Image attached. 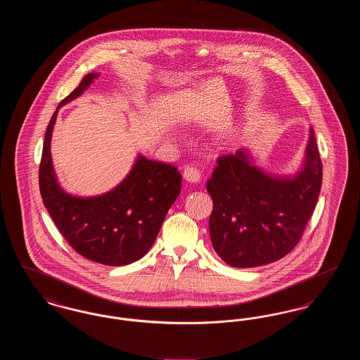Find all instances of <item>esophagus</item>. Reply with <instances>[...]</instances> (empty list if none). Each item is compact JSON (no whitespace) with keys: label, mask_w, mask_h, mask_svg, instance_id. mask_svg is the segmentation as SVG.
I'll list each match as a JSON object with an SVG mask.
<instances>
[{"label":"esophagus","mask_w":360,"mask_h":360,"mask_svg":"<svg viewBox=\"0 0 360 360\" xmlns=\"http://www.w3.org/2000/svg\"><path fill=\"white\" fill-rule=\"evenodd\" d=\"M184 178H185L188 182L197 184V182H200V179H201V170H200L198 167H195V166H186V167L184 169Z\"/></svg>","instance_id":"34e87169"}]
</instances>
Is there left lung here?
I'll return each mask as SVG.
<instances>
[{
  "label": "left lung",
  "mask_w": 360,
  "mask_h": 360,
  "mask_svg": "<svg viewBox=\"0 0 360 360\" xmlns=\"http://www.w3.org/2000/svg\"><path fill=\"white\" fill-rule=\"evenodd\" d=\"M323 163L310 129L307 162L294 179L260 172L243 150L223 155L207 181L213 200L209 232L214 251L232 267H257L286 257L302 238L317 204Z\"/></svg>",
  "instance_id": "obj_1"
}]
</instances>
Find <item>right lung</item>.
I'll use <instances>...</instances> for the list:
<instances>
[{
    "instance_id": "right-lung-1",
    "label": "right lung",
    "mask_w": 360,
    "mask_h": 360,
    "mask_svg": "<svg viewBox=\"0 0 360 360\" xmlns=\"http://www.w3.org/2000/svg\"><path fill=\"white\" fill-rule=\"evenodd\" d=\"M98 75L91 72L59 106L81 96ZM58 109L49 122L39 166V188L44 206L72 250L105 266H124L144 257L181 191L175 166L139 156L132 172L109 193L78 198L56 184L50 141Z\"/></svg>"
}]
</instances>
